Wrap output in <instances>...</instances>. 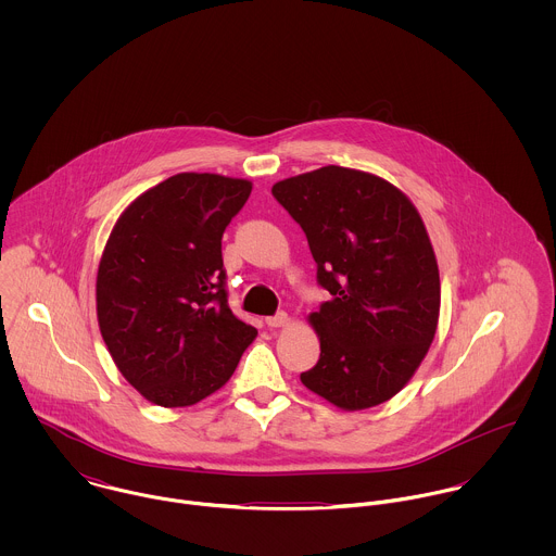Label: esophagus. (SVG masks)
<instances>
[{
  "mask_svg": "<svg viewBox=\"0 0 556 556\" xmlns=\"http://www.w3.org/2000/svg\"><path fill=\"white\" fill-rule=\"evenodd\" d=\"M287 323H289L287 313H278V315H274V317L265 318V325H267V327H282V325H287Z\"/></svg>",
  "mask_w": 556,
  "mask_h": 556,
  "instance_id": "1",
  "label": "esophagus"
}]
</instances>
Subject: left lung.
<instances>
[{"label":"left lung","mask_w":556,"mask_h":556,"mask_svg":"<svg viewBox=\"0 0 556 556\" xmlns=\"http://www.w3.org/2000/svg\"><path fill=\"white\" fill-rule=\"evenodd\" d=\"M271 194L306 233L331 295L311 315L320 357L302 383L344 410L396 396L432 344L441 306L417 210L390 181L333 164L282 179Z\"/></svg>","instance_id":"left-lung-1"}]
</instances>
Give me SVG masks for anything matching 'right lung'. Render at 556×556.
<instances>
[{
    "label": "right lung",
    "instance_id": "1",
    "mask_svg": "<svg viewBox=\"0 0 556 556\" xmlns=\"http://www.w3.org/2000/svg\"><path fill=\"white\" fill-rule=\"evenodd\" d=\"M252 184L179 173L135 199L104 245L96 311L104 344L141 396L190 406L220 390L256 329L229 308L223 233Z\"/></svg>",
    "mask_w": 556,
    "mask_h": 556
}]
</instances>
